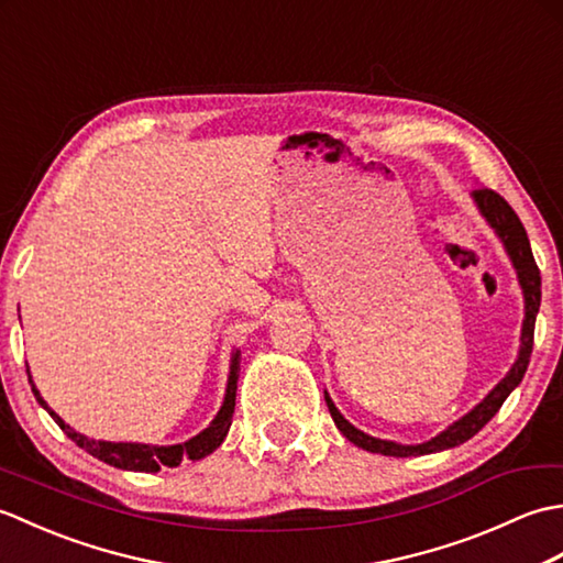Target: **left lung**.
I'll use <instances>...</instances> for the list:
<instances>
[{"instance_id":"obj_1","label":"left lung","mask_w":563,"mask_h":563,"mask_svg":"<svg viewBox=\"0 0 563 563\" xmlns=\"http://www.w3.org/2000/svg\"><path fill=\"white\" fill-rule=\"evenodd\" d=\"M472 196L476 200V206H479L484 218L488 220V224H492L496 234L504 239L506 251L512 258V266H516V271H518V278H520L522 292H525V324H522V339H520L522 345H520L518 361L510 367V373L498 382L496 389L488 394V397L479 406H476L474 411L460 418V421L450 426L445 433H440L433 440L423 442V445H399V442L365 435L363 430H357L355 426L345 421L327 394L324 399H327L333 423L339 426L341 433L349 438L353 445L363 448L367 452L387 454V457H416V454H430V452H440V450L462 445V442H466L472 435L479 433V430L498 413L500 406H504V401L508 399V394L522 382L525 369H528V365H530L532 343H534V319H537V312H540V300H542V278H540V268H537L534 256H532L528 232H525V227L516 214V210H512L508 206V200L504 196H498L496 190L474 188Z\"/></svg>"}]
</instances>
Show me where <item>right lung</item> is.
<instances>
[{
  "instance_id": "right-lung-1",
  "label": "right lung",
  "mask_w": 563,
  "mask_h": 563,
  "mask_svg": "<svg viewBox=\"0 0 563 563\" xmlns=\"http://www.w3.org/2000/svg\"><path fill=\"white\" fill-rule=\"evenodd\" d=\"M236 382H239V353L232 361L230 369V382H227V394H224V404L222 409L214 416V421L198 433L196 438H190L188 442H181V445H169V448H154V445H140V442H106V440H91L87 435L71 430L63 418H59L51 406L43 401V397L31 385L35 399L41 401L43 409L55 418V423L65 430V435L77 442L81 450H87L93 457H99L101 462L118 466V470H130V472H159L162 466H178L184 460H202L206 454L214 452L227 435V430L232 426V413H234V399H236Z\"/></svg>"
}]
</instances>
